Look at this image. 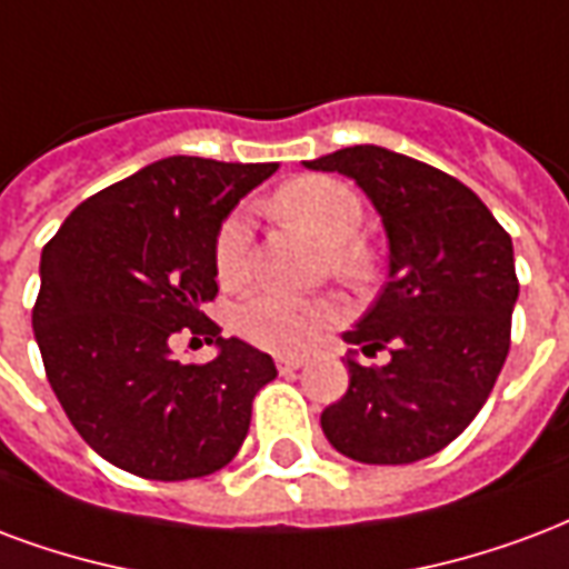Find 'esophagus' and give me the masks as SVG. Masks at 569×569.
<instances>
[{
  "mask_svg": "<svg viewBox=\"0 0 569 569\" xmlns=\"http://www.w3.org/2000/svg\"><path fill=\"white\" fill-rule=\"evenodd\" d=\"M305 365H307L305 356H280V359H277V370H280L283 377L296 373V370H301Z\"/></svg>",
  "mask_w": 569,
  "mask_h": 569,
  "instance_id": "34e87169",
  "label": "esophagus"
}]
</instances>
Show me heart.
I'll return each instance as SVG.
<instances>
[{
	"label": "heart",
	"mask_w": 569,
	"mask_h": 569,
	"mask_svg": "<svg viewBox=\"0 0 569 569\" xmlns=\"http://www.w3.org/2000/svg\"><path fill=\"white\" fill-rule=\"evenodd\" d=\"M271 210L280 220L310 231L326 243L331 271L349 280L365 283L373 273V250L359 238L365 208L361 199L335 178L307 174L283 183L273 192ZM252 234L243 210H234L222 220L213 241V268L217 280L229 289L247 283L250 277ZM343 317L338 298H296L286 292H256L238 307L234 326L256 347L271 352H305L322 338V331Z\"/></svg>",
	"instance_id": "1"
}]
</instances>
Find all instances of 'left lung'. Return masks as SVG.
Here are the masks:
<instances>
[{"mask_svg":"<svg viewBox=\"0 0 569 569\" xmlns=\"http://www.w3.org/2000/svg\"><path fill=\"white\" fill-rule=\"evenodd\" d=\"M305 166L356 180L389 238V283L343 340L391 361L347 356L349 389L322 410V431L361 465H413L452 443L495 389L519 298L512 241L473 189L410 156L356 144Z\"/></svg>","mask_w":569,"mask_h":569,"instance_id":"1","label":"left lung"}]
</instances>
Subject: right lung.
I'll return each mask as SVG.
<instances>
[{
	"mask_svg": "<svg viewBox=\"0 0 569 569\" xmlns=\"http://www.w3.org/2000/svg\"><path fill=\"white\" fill-rule=\"evenodd\" d=\"M277 162L168 156L71 210L41 252L32 307L44 373L74 431L120 470L178 482L220 470L250 431L273 359L201 307L217 298L213 241ZM174 333L221 347L208 366L170 356Z\"/></svg>",
	"mask_w": 569,
	"mask_h": 569,
	"instance_id": "obj_1",
	"label": "right lung"
}]
</instances>
